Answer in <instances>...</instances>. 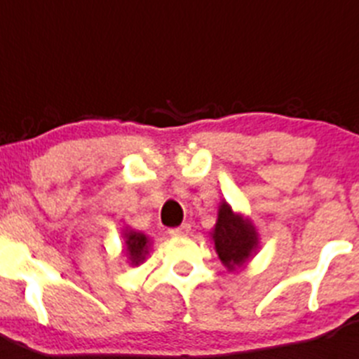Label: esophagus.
<instances>
[{
    "instance_id": "obj_1",
    "label": "esophagus",
    "mask_w": 359,
    "mask_h": 359,
    "mask_svg": "<svg viewBox=\"0 0 359 359\" xmlns=\"http://www.w3.org/2000/svg\"><path fill=\"white\" fill-rule=\"evenodd\" d=\"M189 232H191V225L189 224H182L180 227L168 230V233L172 237H186V236H189Z\"/></svg>"
}]
</instances>
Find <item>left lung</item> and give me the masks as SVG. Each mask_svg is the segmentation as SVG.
I'll return each instance as SVG.
<instances>
[{"instance_id":"left-lung-1","label":"left lung","mask_w":359,"mask_h":359,"mask_svg":"<svg viewBox=\"0 0 359 359\" xmlns=\"http://www.w3.org/2000/svg\"><path fill=\"white\" fill-rule=\"evenodd\" d=\"M215 251L229 271L244 269V265L258 251V232L251 220L233 213L225 201L218 206V220L211 230Z\"/></svg>"}]
</instances>
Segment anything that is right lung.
<instances>
[{
  "instance_id": "1",
  "label": "right lung",
  "mask_w": 359,
  "mask_h": 359,
  "mask_svg": "<svg viewBox=\"0 0 359 359\" xmlns=\"http://www.w3.org/2000/svg\"><path fill=\"white\" fill-rule=\"evenodd\" d=\"M149 239L142 232L134 229L123 230V252L132 266H139L144 263L146 256L149 255Z\"/></svg>"
}]
</instances>
